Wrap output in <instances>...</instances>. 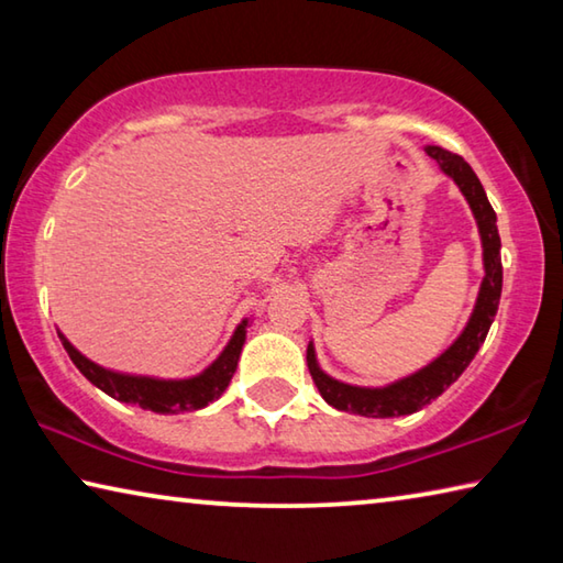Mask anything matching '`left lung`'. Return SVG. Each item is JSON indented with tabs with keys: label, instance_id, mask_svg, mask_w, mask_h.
Segmentation results:
<instances>
[{
	"label": "left lung",
	"instance_id": "obj_1",
	"mask_svg": "<svg viewBox=\"0 0 563 563\" xmlns=\"http://www.w3.org/2000/svg\"><path fill=\"white\" fill-rule=\"evenodd\" d=\"M424 154L434 158V164L440 166L444 176L454 180V186L460 188L464 201L470 203L472 216L476 221V231L482 238V263H484V278L476 292V302L470 320H466L464 330L456 335V340L446 347L440 357H434L430 365H424L417 373L399 377L395 383L383 387H362L342 383L328 375L320 367L316 345L312 340L308 342V369L312 379H316L318 393L330 407L342 409V412H352L360 417H402L412 415L424 405H430L432 399L440 397L446 387L460 379V375L466 369V365L474 360L479 352L484 338L494 322L501 298V241H499V228H497V213L489 203L487 194H484L482 180L476 178L472 166L466 164L462 156L450 154L440 146H424Z\"/></svg>",
	"mask_w": 563,
	"mask_h": 563
}]
</instances>
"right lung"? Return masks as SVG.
<instances>
[{
  "label": "right lung",
  "mask_w": 563,
  "mask_h": 563,
  "mask_svg": "<svg viewBox=\"0 0 563 563\" xmlns=\"http://www.w3.org/2000/svg\"><path fill=\"white\" fill-rule=\"evenodd\" d=\"M59 332V330H56ZM245 332H247V318L241 320V325L233 330L228 345L221 350L211 365L201 369L198 375L190 377H154V375H131L119 373V369H109L99 365V362L81 355L64 332H59V340L64 350L69 352L76 369L89 379L91 385H97L101 393L119 399L126 405H139L141 409H151L158 415H180V412H194V409H203L211 405L213 399L225 393V387L231 385V377L241 360V350L245 345Z\"/></svg>",
  "instance_id": "obj_1"
}]
</instances>
